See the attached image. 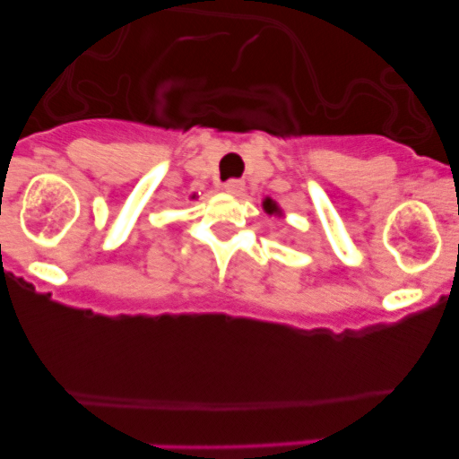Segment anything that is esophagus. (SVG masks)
Here are the masks:
<instances>
[{
	"instance_id": "esophagus-1",
	"label": "esophagus",
	"mask_w": 459,
	"mask_h": 459,
	"mask_svg": "<svg viewBox=\"0 0 459 459\" xmlns=\"http://www.w3.org/2000/svg\"><path fill=\"white\" fill-rule=\"evenodd\" d=\"M224 191L230 193V195H238V193L244 191V182L242 179H229V182H224Z\"/></svg>"
}]
</instances>
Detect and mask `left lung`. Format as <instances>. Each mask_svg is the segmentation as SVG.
<instances>
[{
    "label": "left lung",
    "instance_id": "1",
    "mask_svg": "<svg viewBox=\"0 0 459 459\" xmlns=\"http://www.w3.org/2000/svg\"><path fill=\"white\" fill-rule=\"evenodd\" d=\"M262 206H264V211H266V212H268V215H281L280 206H277V204H275V202H273V200H268V197H266V200H264V204H262Z\"/></svg>",
    "mask_w": 459,
    "mask_h": 459
}]
</instances>
